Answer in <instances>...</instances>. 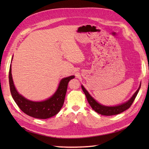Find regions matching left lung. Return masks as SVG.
Listing matches in <instances>:
<instances>
[{
  "label": "left lung",
  "mask_w": 149,
  "mask_h": 149,
  "mask_svg": "<svg viewBox=\"0 0 149 149\" xmlns=\"http://www.w3.org/2000/svg\"><path fill=\"white\" fill-rule=\"evenodd\" d=\"M141 84H140V86L138 88V89L136 91V92L134 94V95L132 96V97L130 100L125 102V103L116 106H106L101 104L99 102H97L90 95L89 93L87 91V90L83 86H81V88L83 92L84 93L86 97L87 98L88 102H89V105L93 108L94 111H95L98 114H100L101 115L104 116H112V115H116L119 114L121 112L125 111L131 106L132 104L133 103L134 101L136 99L138 92L139 91L140 88H141Z\"/></svg>",
  "instance_id": "left-lung-1"
}]
</instances>
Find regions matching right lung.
Wrapping results in <instances>:
<instances>
[{
    "mask_svg": "<svg viewBox=\"0 0 149 149\" xmlns=\"http://www.w3.org/2000/svg\"><path fill=\"white\" fill-rule=\"evenodd\" d=\"M74 78V76H71L62 79L56 91L52 97L45 101L35 102L28 100L17 92L13 82L11 65L10 66L9 74H8L10 93L13 100L15 101L17 106L26 115L34 118L42 119L52 118L60 112L64 104L68 84L71 79Z\"/></svg>",
    "mask_w": 149,
    "mask_h": 149,
    "instance_id": "add662e5",
    "label": "right lung"
}]
</instances>
